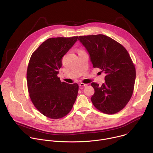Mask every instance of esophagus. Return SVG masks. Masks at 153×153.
Here are the masks:
<instances>
[{
  "instance_id": "1",
  "label": "esophagus",
  "mask_w": 153,
  "mask_h": 153,
  "mask_svg": "<svg viewBox=\"0 0 153 153\" xmlns=\"http://www.w3.org/2000/svg\"><path fill=\"white\" fill-rule=\"evenodd\" d=\"M79 86H87V84H85L83 83H80Z\"/></svg>"
}]
</instances>
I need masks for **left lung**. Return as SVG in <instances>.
<instances>
[{"mask_svg":"<svg viewBox=\"0 0 153 153\" xmlns=\"http://www.w3.org/2000/svg\"><path fill=\"white\" fill-rule=\"evenodd\" d=\"M78 40L89 53L93 67L106 74L102 86L91 83L95 91L91 98L93 104L105 114L120 111L132 96L136 79L134 65L127 50L103 34L80 36Z\"/></svg>","mask_w":153,"mask_h":153,"instance_id":"8db88e82","label":"left lung"}]
</instances>
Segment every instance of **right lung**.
<instances>
[{
	"label": "right lung",
	"instance_id": "1",
	"mask_svg": "<svg viewBox=\"0 0 153 153\" xmlns=\"http://www.w3.org/2000/svg\"><path fill=\"white\" fill-rule=\"evenodd\" d=\"M77 39L78 36L48 39L30 59L27 72L30 97L38 111L50 119L67 115L76 100L79 85L62 82L57 74L62 57Z\"/></svg>",
	"mask_w": 153,
	"mask_h": 153
}]
</instances>
